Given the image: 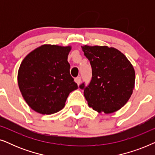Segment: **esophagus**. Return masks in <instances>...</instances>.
<instances>
[{"label": "esophagus", "mask_w": 155, "mask_h": 155, "mask_svg": "<svg viewBox=\"0 0 155 155\" xmlns=\"http://www.w3.org/2000/svg\"><path fill=\"white\" fill-rule=\"evenodd\" d=\"M75 82L78 84V85H79V84H80V82H81V78L77 77L76 78H75Z\"/></svg>", "instance_id": "esophagus-1"}]
</instances>
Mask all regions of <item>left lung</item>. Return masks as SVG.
<instances>
[{"label":"left lung","mask_w":155,"mask_h":155,"mask_svg":"<svg viewBox=\"0 0 155 155\" xmlns=\"http://www.w3.org/2000/svg\"><path fill=\"white\" fill-rule=\"evenodd\" d=\"M92 66L90 84L80 88L89 107L99 113H114L124 107L133 94L135 73L133 65L120 51L107 46H81Z\"/></svg>","instance_id":"8db88e82"}]
</instances>
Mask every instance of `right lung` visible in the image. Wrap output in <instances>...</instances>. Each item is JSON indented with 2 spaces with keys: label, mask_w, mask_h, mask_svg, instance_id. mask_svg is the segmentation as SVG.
<instances>
[{
  "label": "right lung",
  "mask_w": 155,
  "mask_h": 155,
  "mask_svg": "<svg viewBox=\"0 0 155 155\" xmlns=\"http://www.w3.org/2000/svg\"><path fill=\"white\" fill-rule=\"evenodd\" d=\"M71 50V46L44 44L21 63L19 88L29 107L37 113L48 115L61 111L70 93L78 88L70 74Z\"/></svg>",
  "instance_id": "add662e5"
}]
</instances>
